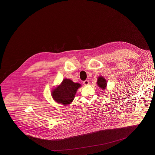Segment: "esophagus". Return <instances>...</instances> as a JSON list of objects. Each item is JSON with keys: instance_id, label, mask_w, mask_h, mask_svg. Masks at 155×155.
<instances>
[{"instance_id": "1", "label": "esophagus", "mask_w": 155, "mask_h": 155, "mask_svg": "<svg viewBox=\"0 0 155 155\" xmlns=\"http://www.w3.org/2000/svg\"><path fill=\"white\" fill-rule=\"evenodd\" d=\"M83 84L84 85H88L89 84V80H85L83 82Z\"/></svg>"}]
</instances>
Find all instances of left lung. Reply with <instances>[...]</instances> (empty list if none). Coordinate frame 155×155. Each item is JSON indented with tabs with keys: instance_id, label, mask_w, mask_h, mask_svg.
<instances>
[{
	"instance_id": "1",
	"label": "left lung",
	"mask_w": 155,
	"mask_h": 155,
	"mask_svg": "<svg viewBox=\"0 0 155 155\" xmlns=\"http://www.w3.org/2000/svg\"><path fill=\"white\" fill-rule=\"evenodd\" d=\"M97 84L99 86V88H101L102 89H104L106 88V86H107V81L104 79V78L100 76L97 78Z\"/></svg>"
}]
</instances>
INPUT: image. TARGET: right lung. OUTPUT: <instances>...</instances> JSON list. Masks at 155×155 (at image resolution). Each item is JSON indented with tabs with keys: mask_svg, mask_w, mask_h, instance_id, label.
Wrapping results in <instances>:
<instances>
[{
	"mask_svg": "<svg viewBox=\"0 0 155 155\" xmlns=\"http://www.w3.org/2000/svg\"><path fill=\"white\" fill-rule=\"evenodd\" d=\"M81 86L79 83L65 78L60 85L52 90V97L57 103L66 106L73 102L77 89Z\"/></svg>",
	"mask_w": 155,
	"mask_h": 155,
	"instance_id": "obj_1",
	"label": "right lung"
}]
</instances>
